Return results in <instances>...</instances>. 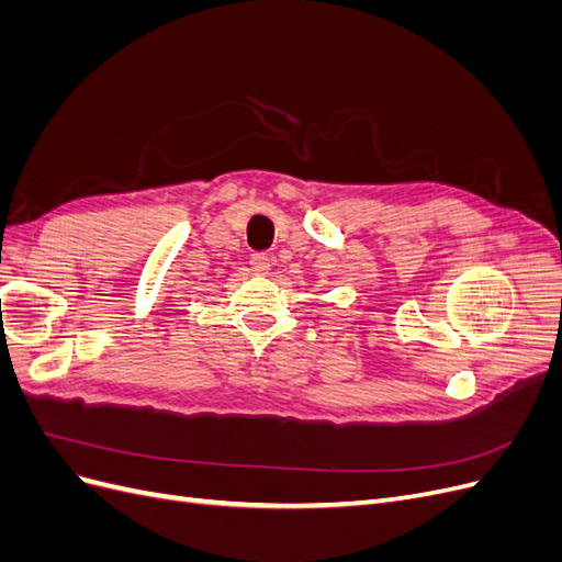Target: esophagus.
Masks as SVG:
<instances>
[{"mask_svg": "<svg viewBox=\"0 0 562 562\" xmlns=\"http://www.w3.org/2000/svg\"><path fill=\"white\" fill-rule=\"evenodd\" d=\"M250 267H252V271H258V274H267L269 267H271V258L267 252H252L250 255Z\"/></svg>", "mask_w": 562, "mask_h": 562, "instance_id": "1", "label": "esophagus"}]
</instances>
